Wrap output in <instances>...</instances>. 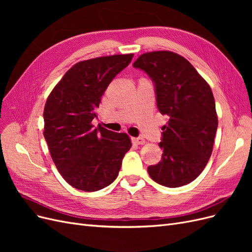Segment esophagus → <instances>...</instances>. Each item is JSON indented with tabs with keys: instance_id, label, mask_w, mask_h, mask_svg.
<instances>
[{
	"instance_id": "34e87169",
	"label": "esophagus",
	"mask_w": 252,
	"mask_h": 252,
	"mask_svg": "<svg viewBox=\"0 0 252 252\" xmlns=\"http://www.w3.org/2000/svg\"><path fill=\"white\" fill-rule=\"evenodd\" d=\"M132 143L135 144V145H143V144H145V140L139 136V138H133Z\"/></svg>"
}]
</instances>
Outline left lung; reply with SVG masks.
Segmentation results:
<instances>
[{
	"instance_id": "8db88e82",
	"label": "left lung",
	"mask_w": 252,
	"mask_h": 252,
	"mask_svg": "<svg viewBox=\"0 0 252 252\" xmlns=\"http://www.w3.org/2000/svg\"><path fill=\"white\" fill-rule=\"evenodd\" d=\"M132 66L152 80L158 109L168 118L158 144L162 159L147 168L150 178L170 188L187 185L204 170L215 143L211 88L186 59L171 51L144 53Z\"/></svg>"
}]
</instances>
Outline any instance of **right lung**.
I'll return each mask as SVG.
<instances>
[{
	"mask_svg": "<svg viewBox=\"0 0 252 252\" xmlns=\"http://www.w3.org/2000/svg\"><path fill=\"white\" fill-rule=\"evenodd\" d=\"M133 58L116 55L73 65L49 94L44 108V136L64 180L83 191H97L117 179L131 142L91 122L116 75Z\"/></svg>",
	"mask_w": 252,
	"mask_h": 252,
	"instance_id": "obj_1",
	"label": "right lung"
}]
</instances>
